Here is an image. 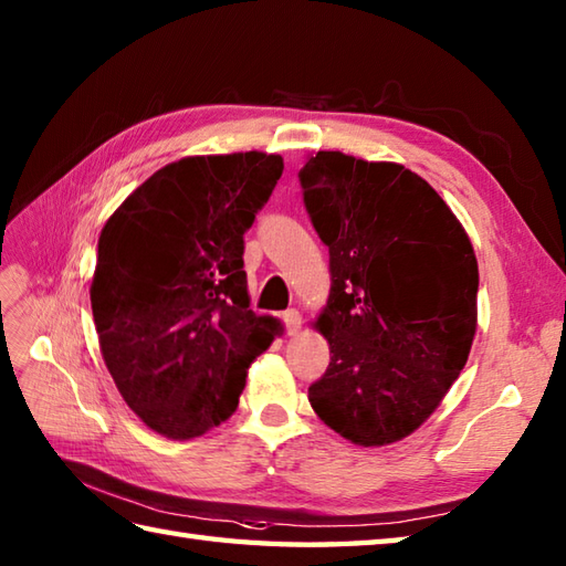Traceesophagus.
<instances>
[{
    "label": "esophagus",
    "instance_id": "obj_1",
    "mask_svg": "<svg viewBox=\"0 0 566 566\" xmlns=\"http://www.w3.org/2000/svg\"><path fill=\"white\" fill-rule=\"evenodd\" d=\"M282 323H284L286 333H296L298 328H302V314H298L296 308H286L282 314Z\"/></svg>",
    "mask_w": 566,
    "mask_h": 566
}]
</instances>
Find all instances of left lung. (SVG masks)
Here are the masks:
<instances>
[{
    "label": "left lung",
    "mask_w": 566,
    "mask_h": 566,
    "mask_svg": "<svg viewBox=\"0 0 566 566\" xmlns=\"http://www.w3.org/2000/svg\"><path fill=\"white\" fill-rule=\"evenodd\" d=\"M298 182L333 276L316 323L331 363L308 401L355 444L396 442L436 411L472 350V243L438 191L403 165L321 150Z\"/></svg>",
    "instance_id": "left-lung-1"
}]
</instances>
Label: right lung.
<instances>
[{
  "label": "right lung",
  "mask_w": 566,
  "mask_h": 566,
  "mask_svg": "<svg viewBox=\"0 0 566 566\" xmlns=\"http://www.w3.org/2000/svg\"><path fill=\"white\" fill-rule=\"evenodd\" d=\"M284 163L258 150L185 158L106 221L92 280L104 363L143 423L189 440L238 408L276 323L250 311L245 231Z\"/></svg>",
  "instance_id": "add662e5"
}]
</instances>
